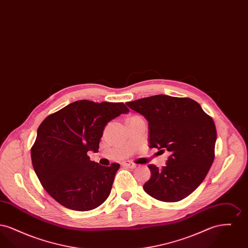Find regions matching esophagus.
<instances>
[{"label": "esophagus", "instance_id": "esophagus-1", "mask_svg": "<svg viewBox=\"0 0 248 248\" xmlns=\"http://www.w3.org/2000/svg\"><path fill=\"white\" fill-rule=\"evenodd\" d=\"M122 165H124V166H126V167H129V168H135L137 165L136 164H134L133 162H131V161H127V162H124Z\"/></svg>", "mask_w": 248, "mask_h": 248}]
</instances>
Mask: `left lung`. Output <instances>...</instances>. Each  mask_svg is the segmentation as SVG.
I'll use <instances>...</instances> for the list:
<instances>
[{"label":"left lung","instance_id":"left-lung-1","mask_svg":"<svg viewBox=\"0 0 248 248\" xmlns=\"http://www.w3.org/2000/svg\"><path fill=\"white\" fill-rule=\"evenodd\" d=\"M126 105L148 121L150 148L170 152L162 169L148 166L152 175L143 189L163 202L186 198L199 187L212 165L217 140L213 119L188 97L156 94Z\"/></svg>","mask_w":248,"mask_h":248}]
</instances>
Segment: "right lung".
Returning a JSON list of instances; mask_svg holds the SVG:
<instances>
[{
  "instance_id": "right-lung-1",
  "label": "right lung",
  "mask_w": 248,
  "mask_h": 248,
  "mask_svg": "<svg viewBox=\"0 0 248 248\" xmlns=\"http://www.w3.org/2000/svg\"><path fill=\"white\" fill-rule=\"evenodd\" d=\"M124 103L78 100L43 121L31 148V162L44 189L63 206L88 211L108 197L120 165L90 161L97 153L104 127L127 113Z\"/></svg>"
}]
</instances>
